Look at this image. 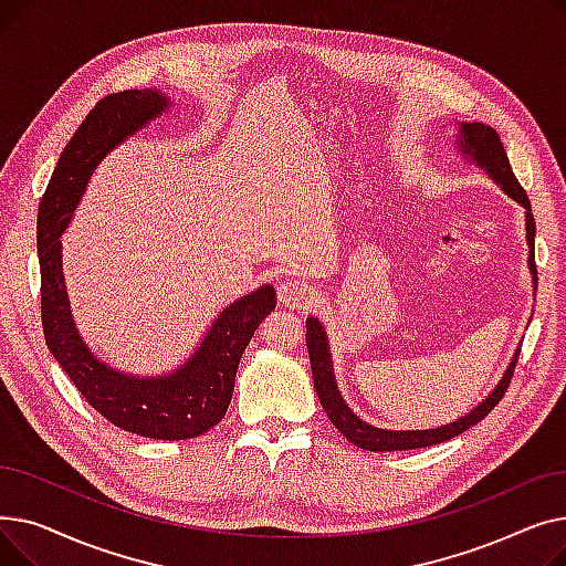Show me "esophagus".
Returning <instances> with one entry per match:
<instances>
[{"label":"esophagus","mask_w":566,"mask_h":566,"mask_svg":"<svg viewBox=\"0 0 566 566\" xmlns=\"http://www.w3.org/2000/svg\"><path fill=\"white\" fill-rule=\"evenodd\" d=\"M316 298H318L316 286H312L310 282L298 280V277L284 280L277 286V301L289 310H307L316 303Z\"/></svg>","instance_id":"esophagus-1"}]
</instances>
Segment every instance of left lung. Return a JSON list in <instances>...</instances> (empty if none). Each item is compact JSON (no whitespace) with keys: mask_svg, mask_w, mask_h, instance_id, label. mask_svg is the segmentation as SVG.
<instances>
[{"mask_svg":"<svg viewBox=\"0 0 566 566\" xmlns=\"http://www.w3.org/2000/svg\"><path fill=\"white\" fill-rule=\"evenodd\" d=\"M457 151L463 156V160L474 163L482 167L497 188L512 197L516 203L525 208V241L530 248L527 254V268L532 275V289L537 291V265H534V218H532V206L516 181V176L512 171L510 158L504 154V146L497 137V133L491 126H484L480 122H459V133H457ZM307 353H310V365H312V376H314V388L318 395V401L323 410L328 412L331 422L348 438V442L358 444L360 450L369 452H406V450H418V448H429V444H438L450 440L478 422H482L486 415L495 408V403L504 397V390L510 388V380L516 367V355L510 363V367L504 369L502 378L497 380L495 388L486 399H482L478 406H474L470 412L461 415L459 420L450 424H440L436 429H408V431H395V429H378L365 420H360L355 415L348 403L344 401L339 388H337V378L333 369V353H331V342L328 335H325L323 323L314 316L307 318Z\"/></svg>","mask_w":566,"mask_h":566,"instance_id":"left-lung-1","label":"left lung"}]
</instances>
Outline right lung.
Segmentation results:
<instances>
[{
    "label": "right lung",
    "instance_id": "right-lung-1",
    "mask_svg": "<svg viewBox=\"0 0 566 566\" xmlns=\"http://www.w3.org/2000/svg\"><path fill=\"white\" fill-rule=\"evenodd\" d=\"M169 107L171 98L160 88H128L105 96L86 114L41 199L36 241L45 344L80 395L118 429L156 440H188L224 418L238 363L259 323L275 310V289L261 284L227 305L190 358L174 371L135 376L96 358L80 337L62 263V233L98 165Z\"/></svg>",
    "mask_w": 566,
    "mask_h": 566
}]
</instances>
